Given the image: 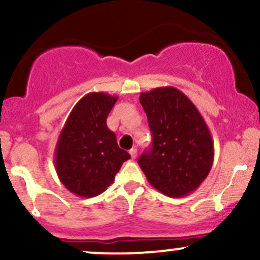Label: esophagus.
I'll use <instances>...</instances> for the list:
<instances>
[{
    "instance_id": "esophagus-1",
    "label": "esophagus",
    "mask_w": 260,
    "mask_h": 260,
    "mask_svg": "<svg viewBox=\"0 0 260 260\" xmlns=\"http://www.w3.org/2000/svg\"><path fill=\"white\" fill-rule=\"evenodd\" d=\"M129 154H131V156H132V159H136V156H137V149H136V148L131 149Z\"/></svg>"
}]
</instances>
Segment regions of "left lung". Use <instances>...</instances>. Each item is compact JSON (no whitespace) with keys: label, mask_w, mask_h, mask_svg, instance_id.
<instances>
[{"label":"left lung","mask_w":260,"mask_h":260,"mask_svg":"<svg viewBox=\"0 0 260 260\" xmlns=\"http://www.w3.org/2000/svg\"><path fill=\"white\" fill-rule=\"evenodd\" d=\"M153 144L138 164L149 183L171 198L186 197L207 178L214 161L210 131L194 104L174 86L140 92Z\"/></svg>","instance_id":"8db88e82"}]
</instances>
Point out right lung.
Masks as SVG:
<instances>
[{"label": "right lung", "instance_id": "add662e5", "mask_svg": "<svg viewBox=\"0 0 260 260\" xmlns=\"http://www.w3.org/2000/svg\"><path fill=\"white\" fill-rule=\"evenodd\" d=\"M118 98L89 92L68 116L55 149V168L59 181L73 194L99 196L115 180L131 155L118 147L106 118Z\"/></svg>", "mask_w": 260, "mask_h": 260}]
</instances>
